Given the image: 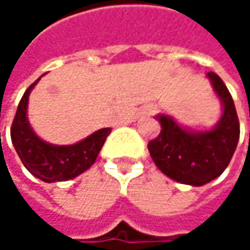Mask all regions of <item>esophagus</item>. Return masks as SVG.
<instances>
[{
	"instance_id": "esophagus-1",
	"label": "esophagus",
	"mask_w": 250,
	"mask_h": 250,
	"mask_svg": "<svg viewBox=\"0 0 250 250\" xmlns=\"http://www.w3.org/2000/svg\"><path fill=\"white\" fill-rule=\"evenodd\" d=\"M155 113H156V107L152 105V107H147L146 108V114H155Z\"/></svg>"
}]
</instances>
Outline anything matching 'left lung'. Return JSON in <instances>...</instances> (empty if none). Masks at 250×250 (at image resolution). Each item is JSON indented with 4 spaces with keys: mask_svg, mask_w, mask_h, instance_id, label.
Returning a JSON list of instances; mask_svg holds the SVG:
<instances>
[{
    "mask_svg": "<svg viewBox=\"0 0 250 250\" xmlns=\"http://www.w3.org/2000/svg\"><path fill=\"white\" fill-rule=\"evenodd\" d=\"M208 79L222 100L223 114L208 131H188L168 116L158 114L161 133L147 145L155 165L176 182L201 187L223 174L239 142L240 125L233 98L222 78L208 72Z\"/></svg>",
    "mask_w": 250,
    "mask_h": 250,
    "instance_id": "1",
    "label": "left lung"
}]
</instances>
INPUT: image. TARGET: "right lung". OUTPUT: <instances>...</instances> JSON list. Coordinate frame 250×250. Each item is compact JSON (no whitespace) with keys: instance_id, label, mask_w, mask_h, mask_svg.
<instances>
[{"instance_id":"obj_1","label":"right lung","mask_w":250,"mask_h":250,"mask_svg":"<svg viewBox=\"0 0 250 250\" xmlns=\"http://www.w3.org/2000/svg\"><path fill=\"white\" fill-rule=\"evenodd\" d=\"M37 81L25 89L17 107L11 125V142L30 174L44 182L68 181L91 168L111 128H101L82 142L69 146H55L43 142L36 136L27 120L28 95Z\"/></svg>"}]
</instances>
